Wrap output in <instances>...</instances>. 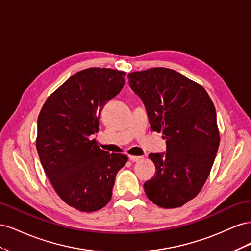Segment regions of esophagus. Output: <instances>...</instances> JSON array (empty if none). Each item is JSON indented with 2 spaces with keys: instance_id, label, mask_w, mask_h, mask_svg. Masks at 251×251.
<instances>
[{
  "instance_id": "obj_1",
  "label": "esophagus",
  "mask_w": 251,
  "mask_h": 251,
  "mask_svg": "<svg viewBox=\"0 0 251 251\" xmlns=\"http://www.w3.org/2000/svg\"><path fill=\"white\" fill-rule=\"evenodd\" d=\"M130 157V160L131 161H133V162H138V161H140V160H142V156H128Z\"/></svg>"
}]
</instances>
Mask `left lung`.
<instances>
[{
  "instance_id": "left-lung-1",
  "label": "left lung",
  "mask_w": 251,
  "mask_h": 251,
  "mask_svg": "<svg viewBox=\"0 0 251 251\" xmlns=\"http://www.w3.org/2000/svg\"><path fill=\"white\" fill-rule=\"evenodd\" d=\"M127 77L146 105L151 128L166 139V153L149 155L156 174L144 191L158 206L180 207L200 193L214 164L220 143L215 105L199 83L168 68Z\"/></svg>"
}]
</instances>
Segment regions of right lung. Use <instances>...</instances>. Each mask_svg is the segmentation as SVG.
<instances>
[{
    "mask_svg": "<svg viewBox=\"0 0 251 251\" xmlns=\"http://www.w3.org/2000/svg\"><path fill=\"white\" fill-rule=\"evenodd\" d=\"M126 74L109 68L75 73L47 98L37 118L36 150L44 171L60 199L80 211H96L110 202L116 175L127 161L91 139Z\"/></svg>",
    "mask_w": 251,
    "mask_h": 251,
    "instance_id": "add662e5",
    "label": "right lung"
}]
</instances>
